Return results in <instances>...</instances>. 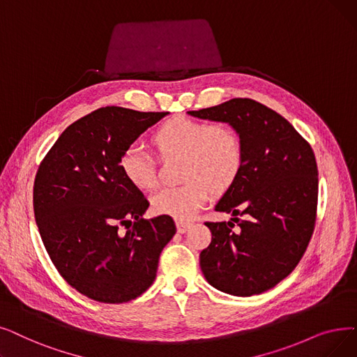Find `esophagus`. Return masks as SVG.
I'll return each instance as SVG.
<instances>
[{
	"mask_svg": "<svg viewBox=\"0 0 357 357\" xmlns=\"http://www.w3.org/2000/svg\"><path fill=\"white\" fill-rule=\"evenodd\" d=\"M190 227H191L190 222H182V220L176 222V229H178L179 234H185V231H187Z\"/></svg>",
	"mask_w": 357,
	"mask_h": 357,
	"instance_id": "34e87169",
	"label": "esophagus"
}]
</instances>
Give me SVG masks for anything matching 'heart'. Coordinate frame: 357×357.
I'll list each match as a JSON object with an SVG mask.
<instances>
[{"label":"heart","mask_w":357,"mask_h":357,"mask_svg":"<svg viewBox=\"0 0 357 357\" xmlns=\"http://www.w3.org/2000/svg\"><path fill=\"white\" fill-rule=\"evenodd\" d=\"M150 143L162 159L181 158L178 187L163 188L151 197L156 214L191 220L213 194L231 188L243 165L239 132L225 122H204L183 115L165 119L153 130ZM121 172L132 187L149 191L158 183V159L138 147L123 150Z\"/></svg>","instance_id":"obj_1"}]
</instances>
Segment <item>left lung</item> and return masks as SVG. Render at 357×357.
<instances>
[{
  "instance_id": "1",
  "label": "left lung",
  "mask_w": 357,
  "mask_h": 357,
  "mask_svg": "<svg viewBox=\"0 0 357 357\" xmlns=\"http://www.w3.org/2000/svg\"><path fill=\"white\" fill-rule=\"evenodd\" d=\"M188 114L227 122L243 144L241 174L215 206L235 217L206 222L211 242L199 254L201 270L217 290L259 294L294 270L312 238L318 206L314 150L287 119L252 99Z\"/></svg>"
}]
</instances>
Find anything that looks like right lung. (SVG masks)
Returning <instances> with one entry per match:
<instances>
[{"label":"right lung","mask_w":357,"mask_h":357,"mask_svg":"<svg viewBox=\"0 0 357 357\" xmlns=\"http://www.w3.org/2000/svg\"><path fill=\"white\" fill-rule=\"evenodd\" d=\"M166 114L99 107L73 122L39 165L33 210L45 250L61 277L96 302L144 293L176 234L170 215L144 219L149 201L119 167L123 150Z\"/></svg>","instance_id":"obj_1"}]
</instances>
